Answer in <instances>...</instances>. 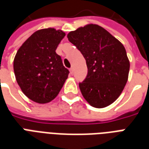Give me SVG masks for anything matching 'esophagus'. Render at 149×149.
Returning <instances> with one entry per match:
<instances>
[{
	"label": "esophagus",
	"instance_id": "34e87169",
	"mask_svg": "<svg viewBox=\"0 0 149 149\" xmlns=\"http://www.w3.org/2000/svg\"><path fill=\"white\" fill-rule=\"evenodd\" d=\"M70 74L72 75V73H73V69H72V68H70Z\"/></svg>",
	"mask_w": 149,
	"mask_h": 149
}]
</instances>
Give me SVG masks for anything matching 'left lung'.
Instances as JSON below:
<instances>
[{
	"mask_svg": "<svg viewBox=\"0 0 149 149\" xmlns=\"http://www.w3.org/2000/svg\"><path fill=\"white\" fill-rule=\"evenodd\" d=\"M86 59L88 73L79 84L91 106L103 108L115 101L128 79L130 62L125 46L106 29L89 24L67 35Z\"/></svg>",
	"mask_w": 149,
	"mask_h": 149,
	"instance_id": "8db88e82",
	"label": "left lung"
}]
</instances>
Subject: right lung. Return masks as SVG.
I'll return each mask as SVG.
<instances>
[{
  "label": "right lung",
  "instance_id": "add662e5",
  "mask_svg": "<svg viewBox=\"0 0 149 149\" xmlns=\"http://www.w3.org/2000/svg\"><path fill=\"white\" fill-rule=\"evenodd\" d=\"M65 34L53 28L34 32L19 49L14 59L17 84L27 97L47 104L56 97L68 78L60 56L56 52Z\"/></svg>",
  "mask_w": 149,
  "mask_h": 149
}]
</instances>
